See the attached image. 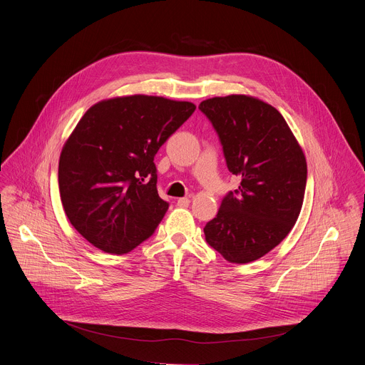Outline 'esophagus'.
<instances>
[{
    "mask_svg": "<svg viewBox=\"0 0 365 365\" xmlns=\"http://www.w3.org/2000/svg\"><path fill=\"white\" fill-rule=\"evenodd\" d=\"M189 203H190L189 197H179L178 199V206H180V207H186V206H189Z\"/></svg>",
    "mask_w": 365,
    "mask_h": 365,
    "instance_id": "esophagus-1",
    "label": "esophagus"
}]
</instances>
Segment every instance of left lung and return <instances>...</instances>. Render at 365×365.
<instances>
[{
	"mask_svg": "<svg viewBox=\"0 0 365 365\" xmlns=\"http://www.w3.org/2000/svg\"><path fill=\"white\" fill-rule=\"evenodd\" d=\"M199 110L218 133L228 170L241 179L205 225V240L230 263L254 262L299 218L307 178L303 150L283 115L258 98L215 96Z\"/></svg>",
	"mask_w": 365,
	"mask_h": 365,
	"instance_id": "8db88e82",
	"label": "left lung"
}]
</instances>
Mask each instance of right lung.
Masks as SVG:
<instances>
[{
	"mask_svg": "<svg viewBox=\"0 0 365 365\" xmlns=\"http://www.w3.org/2000/svg\"><path fill=\"white\" fill-rule=\"evenodd\" d=\"M195 110L187 101L130 95L83 114L61 153L59 192L85 240L125 254L154 232L169 207L158 192L154 155Z\"/></svg>",
	"mask_w": 365,
	"mask_h": 365,
	"instance_id": "1",
	"label": "right lung"
}]
</instances>
